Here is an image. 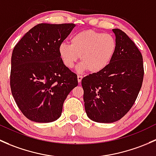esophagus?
Returning a JSON list of instances; mask_svg holds the SVG:
<instances>
[{
  "label": "esophagus",
  "instance_id": "esophagus-1",
  "mask_svg": "<svg viewBox=\"0 0 156 156\" xmlns=\"http://www.w3.org/2000/svg\"><path fill=\"white\" fill-rule=\"evenodd\" d=\"M83 76H82V75H78V76H77V80H78V83H81L82 79H83Z\"/></svg>",
  "mask_w": 156,
  "mask_h": 156
}]
</instances>
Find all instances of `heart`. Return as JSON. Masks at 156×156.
<instances>
[{"label": "heart", "instance_id": "b5f03b06", "mask_svg": "<svg viewBox=\"0 0 156 156\" xmlns=\"http://www.w3.org/2000/svg\"><path fill=\"white\" fill-rule=\"evenodd\" d=\"M116 50V41L113 35L94 30H86L73 35L70 44L62 43L58 52L64 65L73 68L80 57V70L87 69L98 73L111 62Z\"/></svg>", "mask_w": 156, "mask_h": 156}]
</instances>
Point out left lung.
Here are the masks:
<instances>
[{"mask_svg":"<svg viewBox=\"0 0 156 156\" xmlns=\"http://www.w3.org/2000/svg\"><path fill=\"white\" fill-rule=\"evenodd\" d=\"M116 50L109 65L82 80L85 110L96 122L119 120L132 107L144 80L143 56L122 30L113 29Z\"/></svg>","mask_w":156,"mask_h":156,"instance_id":"left-lung-1","label":"left lung"}]
</instances>
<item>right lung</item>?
<instances>
[{"instance_id":"add662e5","label":"right lung","mask_w":156,"mask_h":156,"mask_svg":"<svg viewBox=\"0 0 156 156\" xmlns=\"http://www.w3.org/2000/svg\"><path fill=\"white\" fill-rule=\"evenodd\" d=\"M75 25H37L17 43L11 58L10 88L19 110L36 122H52L62 115L77 76L64 65L59 45Z\"/></svg>"}]
</instances>
